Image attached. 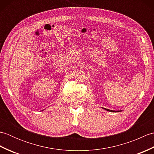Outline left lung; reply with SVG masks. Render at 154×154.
Returning a JSON list of instances; mask_svg holds the SVG:
<instances>
[{
  "label": "left lung",
  "instance_id": "obj_1",
  "mask_svg": "<svg viewBox=\"0 0 154 154\" xmlns=\"http://www.w3.org/2000/svg\"><path fill=\"white\" fill-rule=\"evenodd\" d=\"M105 109L106 110H107V111H109V112H116V111H114V110H109V109ZM116 112H119V111H116Z\"/></svg>",
  "mask_w": 154,
  "mask_h": 154
}]
</instances>
